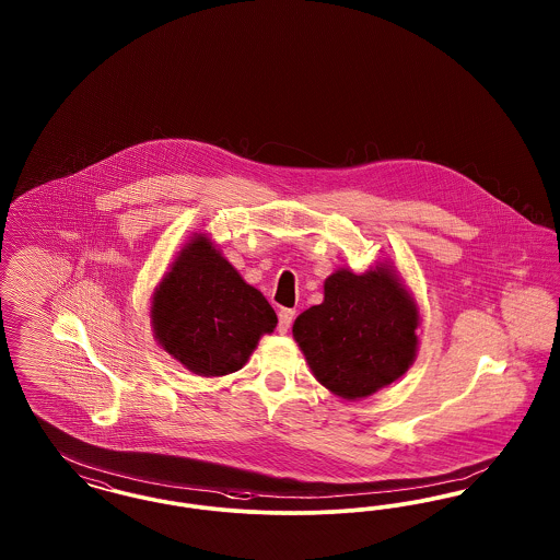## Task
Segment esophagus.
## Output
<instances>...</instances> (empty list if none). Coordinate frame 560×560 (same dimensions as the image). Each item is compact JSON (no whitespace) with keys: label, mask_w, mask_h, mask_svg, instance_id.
Returning a JSON list of instances; mask_svg holds the SVG:
<instances>
[{"label":"esophagus","mask_w":560,"mask_h":560,"mask_svg":"<svg viewBox=\"0 0 560 560\" xmlns=\"http://www.w3.org/2000/svg\"><path fill=\"white\" fill-rule=\"evenodd\" d=\"M293 317H295V311H292V308H281L279 311V331L281 334H288V329L292 327Z\"/></svg>","instance_id":"obj_1"}]
</instances>
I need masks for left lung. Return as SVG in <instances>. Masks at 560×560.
Wrapping results in <instances>:
<instances>
[{"label": "left lung", "instance_id": "obj_1", "mask_svg": "<svg viewBox=\"0 0 560 560\" xmlns=\"http://www.w3.org/2000/svg\"><path fill=\"white\" fill-rule=\"evenodd\" d=\"M420 306L390 262L334 270L323 302L293 320V340L331 395L372 397L407 372L420 348Z\"/></svg>", "mask_w": 560, "mask_h": 560}]
</instances>
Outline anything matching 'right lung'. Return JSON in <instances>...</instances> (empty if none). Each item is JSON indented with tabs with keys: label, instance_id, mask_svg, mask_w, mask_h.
<instances>
[{
	"label": "right lung",
	"instance_id": "right-lung-1",
	"mask_svg": "<svg viewBox=\"0 0 560 560\" xmlns=\"http://www.w3.org/2000/svg\"><path fill=\"white\" fill-rule=\"evenodd\" d=\"M153 336L195 375L240 372L277 327L267 298L245 283L208 233H192L151 298Z\"/></svg>",
	"mask_w": 560,
	"mask_h": 560
}]
</instances>
